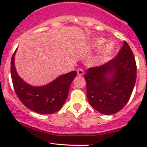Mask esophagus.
<instances>
[{
	"mask_svg": "<svg viewBox=\"0 0 147 147\" xmlns=\"http://www.w3.org/2000/svg\"><path fill=\"white\" fill-rule=\"evenodd\" d=\"M77 73H78V75H80V76H82V75H84V71H83L82 69H80V68H79V69H78V70H77Z\"/></svg>",
	"mask_w": 147,
	"mask_h": 147,
	"instance_id": "obj_1",
	"label": "esophagus"
}]
</instances>
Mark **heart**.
Masks as SVG:
<instances>
[{
  "label": "heart",
  "mask_w": 147,
  "mask_h": 147,
  "mask_svg": "<svg viewBox=\"0 0 147 147\" xmlns=\"http://www.w3.org/2000/svg\"><path fill=\"white\" fill-rule=\"evenodd\" d=\"M107 40L105 38H97L93 40L91 42V47L94 50L102 48L97 55L98 61H105L107 60L115 50V45L113 42H109L106 43Z\"/></svg>",
  "instance_id": "heart-1"
}]
</instances>
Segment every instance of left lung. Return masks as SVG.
<instances>
[{
  "label": "left lung",
  "mask_w": 147,
  "mask_h": 147,
  "mask_svg": "<svg viewBox=\"0 0 147 147\" xmlns=\"http://www.w3.org/2000/svg\"><path fill=\"white\" fill-rule=\"evenodd\" d=\"M87 97L94 109L113 115L128 102L137 79V65L129 45L124 41L117 55L87 69L84 75Z\"/></svg>",
  "instance_id": "8db88e82"
}]
</instances>
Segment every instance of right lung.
<instances>
[{
  "mask_svg": "<svg viewBox=\"0 0 147 147\" xmlns=\"http://www.w3.org/2000/svg\"><path fill=\"white\" fill-rule=\"evenodd\" d=\"M16 52L12 56L10 72L19 100L28 109L39 114L50 115L58 111L66 101L71 83L77 75L76 71L60 75L46 85L33 87L24 82L17 74L14 63Z\"/></svg>",
  "mask_w": 147,
  "mask_h": 147,
  "instance_id": "1",
  "label": "right lung"
}]
</instances>
